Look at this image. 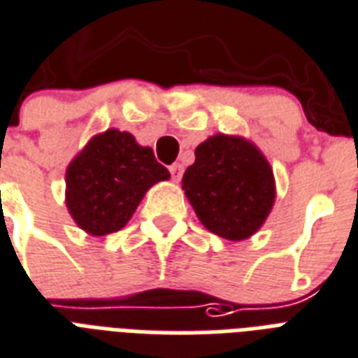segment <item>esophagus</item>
Masks as SVG:
<instances>
[{"instance_id": "34e87169", "label": "esophagus", "mask_w": 358, "mask_h": 358, "mask_svg": "<svg viewBox=\"0 0 358 358\" xmlns=\"http://www.w3.org/2000/svg\"><path fill=\"white\" fill-rule=\"evenodd\" d=\"M170 173L171 177H173V181H179L182 176V166L179 164V162H176V164L170 166Z\"/></svg>"}]
</instances>
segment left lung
Returning <instances> with one entry per match:
<instances>
[{"label":"left lung","mask_w":358,"mask_h":358,"mask_svg":"<svg viewBox=\"0 0 358 358\" xmlns=\"http://www.w3.org/2000/svg\"><path fill=\"white\" fill-rule=\"evenodd\" d=\"M182 190L210 234L243 241L256 234L274 203V177L259 149L237 136L199 143Z\"/></svg>","instance_id":"left-lung-1"}]
</instances>
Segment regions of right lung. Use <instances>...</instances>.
<instances>
[{"instance_id": "right-lung-1", "label": "right lung", "mask_w": 358, "mask_h": 358, "mask_svg": "<svg viewBox=\"0 0 358 358\" xmlns=\"http://www.w3.org/2000/svg\"><path fill=\"white\" fill-rule=\"evenodd\" d=\"M170 171L129 132L95 136L66 168V207L91 235L115 234L129 222L143 194Z\"/></svg>"}]
</instances>
